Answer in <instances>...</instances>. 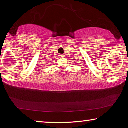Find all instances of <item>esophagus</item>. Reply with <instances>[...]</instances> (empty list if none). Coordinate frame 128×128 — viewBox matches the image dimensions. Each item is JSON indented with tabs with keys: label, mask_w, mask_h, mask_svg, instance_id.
<instances>
[{
	"label": "esophagus",
	"mask_w": 128,
	"mask_h": 128,
	"mask_svg": "<svg viewBox=\"0 0 128 128\" xmlns=\"http://www.w3.org/2000/svg\"><path fill=\"white\" fill-rule=\"evenodd\" d=\"M60 57H62V58H63L64 55H62V54H61V55H60Z\"/></svg>",
	"instance_id": "esophagus-1"
}]
</instances>
